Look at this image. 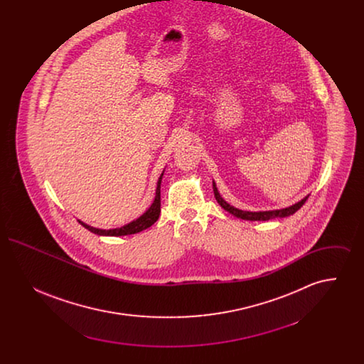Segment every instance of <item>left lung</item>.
<instances>
[{"mask_svg": "<svg viewBox=\"0 0 364 364\" xmlns=\"http://www.w3.org/2000/svg\"><path fill=\"white\" fill-rule=\"evenodd\" d=\"M213 190H214V196L217 199V202L220 203V206L229 211L230 214H233L235 217L237 218H242V220H247V221H267V220H273V218H282V217H288V215H292L294 214L299 208H301L306 200L309 199V196L303 198L300 202L294 203L292 206L285 208H279V210H269V211H244V210H239V208H233L230 206L229 203H226L225 200L221 198L220 192L215 187V183H213Z\"/></svg>", "mask_w": 364, "mask_h": 364, "instance_id": "8db88e82", "label": "left lung"}]
</instances>
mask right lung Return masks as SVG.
Segmentation results:
<instances>
[{"instance_id": "add662e5", "label": "right lung", "mask_w": 364, "mask_h": 364, "mask_svg": "<svg viewBox=\"0 0 364 364\" xmlns=\"http://www.w3.org/2000/svg\"><path fill=\"white\" fill-rule=\"evenodd\" d=\"M162 176L164 173H161L159 178H158V183H156V198L151 203V206L147 208L139 218L134 220L132 223L127 224V225L122 226V228H116V229H98V228H94V226L87 225L85 223L79 221V224L85 226L86 229H88L90 232L95 233V235H100V236H125V235H134V233H139L147 228L153 225L158 220L159 217V213H161V181H162Z\"/></svg>"}]
</instances>
